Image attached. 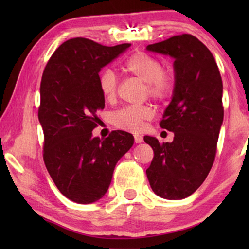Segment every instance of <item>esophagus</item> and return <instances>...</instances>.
Here are the masks:
<instances>
[{
	"label": "esophagus",
	"instance_id": "34e87169",
	"mask_svg": "<svg viewBox=\"0 0 249 249\" xmlns=\"http://www.w3.org/2000/svg\"><path fill=\"white\" fill-rule=\"evenodd\" d=\"M134 141H135V142H136V144H140V142H142V137L140 136V135H135Z\"/></svg>",
	"mask_w": 249,
	"mask_h": 249
}]
</instances>
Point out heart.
Returning a JSON list of instances; mask_svg holds the SVG:
<instances>
[{
    "label": "heart",
    "instance_id": "heart-1",
    "mask_svg": "<svg viewBox=\"0 0 249 249\" xmlns=\"http://www.w3.org/2000/svg\"><path fill=\"white\" fill-rule=\"evenodd\" d=\"M128 73L146 82V94L157 101H166L175 90V74L170 69L162 68L161 61L145 52L133 53L124 65ZM119 78L111 69H105L99 75L100 91L105 100L113 101L119 91ZM154 116L149 105L125 107L112 114V123L121 129L140 132L145 122Z\"/></svg>",
    "mask_w": 249,
    "mask_h": 249
}]
</instances>
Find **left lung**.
Masks as SVG:
<instances>
[{
	"instance_id": "left-lung-1",
	"label": "left lung",
	"mask_w": 249,
	"mask_h": 249,
	"mask_svg": "<svg viewBox=\"0 0 249 249\" xmlns=\"http://www.w3.org/2000/svg\"><path fill=\"white\" fill-rule=\"evenodd\" d=\"M175 59V90L160 126L174 132L172 142L145 136L154 150L146 170L156 195L167 200L191 196L208 177L215 159L224 117L223 82L212 53L190 34L147 46Z\"/></svg>"
}]
</instances>
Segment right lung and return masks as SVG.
<instances>
[{"instance_id":"add662e5","label":"right lung","mask_w":249,"mask_h":249,"mask_svg":"<svg viewBox=\"0 0 249 249\" xmlns=\"http://www.w3.org/2000/svg\"><path fill=\"white\" fill-rule=\"evenodd\" d=\"M129 46L77 37L59 46L45 67L38 108L44 161L58 190L75 203H93L107 193L115 165L134 144L124 130L92 137L105 105L99 72Z\"/></svg>"}]
</instances>
